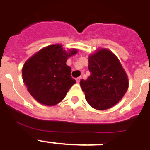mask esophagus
<instances>
[{"mask_svg": "<svg viewBox=\"0 0 150 150\" xmlns=\"http://www.w3.org/2000/svg\"><path fill=\"white\" fill-rule=\"evenodd\" d=\"M80 80H81V77H79V78H77V79H76L77 83L80 82Z\"/></svg>", "mask_w": 150, "mask_h": 150, "instance_id": "obj_1", "label": "esophagus"}]
</instances>
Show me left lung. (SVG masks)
Listing matches in <instances>:
<instances>
[{
    "instance_id": "1",
    "label": "left lung",
    "mask_w": 150,
    "mask_h": 150,
    "mask_svg": "<svg viewBox=\"0 0 150 150\" xmlns=\"http://www.w3.org/2000/svg\"><path fill=\"white\" fill-rule=\"evenodd\" d=\"M91 75L80 85L93 108L105 110L122 100L128 88V79L120 62L110 50L100 49L88 58Z\"/></svg>"
}]
</instances>
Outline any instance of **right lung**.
I'll use <instances>...</instances> for the list:
<instances>
[{"instance_id": "right-lung-1", "label": "right lung", "mask_w": 150, "mask_h": 150, "mask_svg": "<svg viewBox=\"0 0 150 150\" xmlns=\"http://www.w3.org/2000/svg\"><path fill=\"white\" fill-rule=\"evenodd\" d=\"M76 53V49L66 52L60 44H53L39 50L25 62L22 71L23 81L38 102L54 106L64 99L76 83L66 61Z\"/></svg>"}]
</instances>
